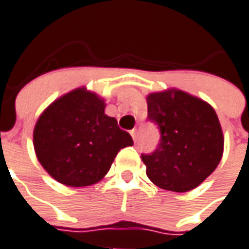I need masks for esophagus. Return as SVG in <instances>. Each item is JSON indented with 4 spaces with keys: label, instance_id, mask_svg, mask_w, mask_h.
<instances>
[{
    "label": "esophagus",
    "instance_id": "esophagus-1",
    "mask_svg": "<svg viewBox=\"0 0 249 249\" xmlns=\"http://www.w3.org/2000/svg\"><path fill=\"white\" fill-rule=\"evenodd\" d=\"M130 134H132V137H133V141H134V142H137V130H134V129H133L132 132H130Z\"/></svg>",
    "mask_w": 249,
    "mask_h": 249
}]
</instances>
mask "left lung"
<instances>
[{
  "label": "left lung",
  "instance_id": "1",
  "mask_svg": "<svg viewBox=\"0 0 249 249\" xmlns=\"http://www.w3.org/2000/svg\"><path fill=\"white\" fill-rule=\"evenodd\" d=\"M148 119L160 129L155 151L142 155L146 174L160 189L186 193L214 172L224 154V134L213 107L178 89L147 95Z\"/></svg>",
  "mask_w": 249,
  "mask_h": 249
}]
</instances>
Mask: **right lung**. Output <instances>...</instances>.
<instances>
[{
	"label": "right lung",
	"mask_w": 249,
	"mask_h": 249,
	"mask_svg": "<svg viewBox=\"0 0 249 249\" xmlns=\"http://www.w3.org/2000/svg\"><path fill=\"white\" fill-rule=\"evenodd\" d=\"M105 108L103 98L79 88L41 113L33 146L40 164L55 181L71 187L94 185L107 174L117 152L132 146L130 134Z\"/></svg>",
	"instance_id": "obj_1"
}]
</instances>
